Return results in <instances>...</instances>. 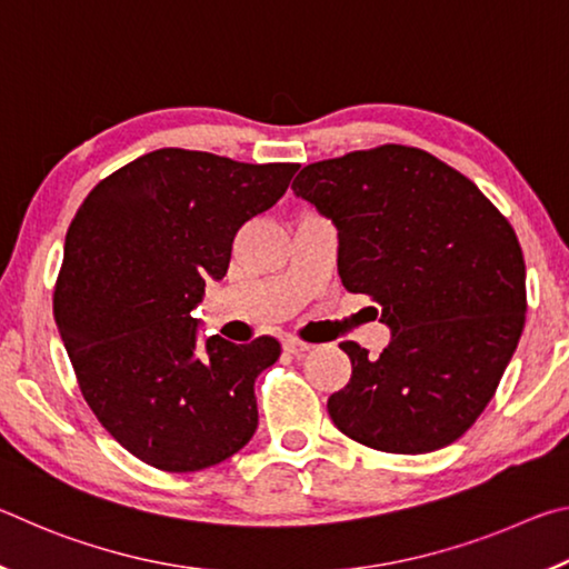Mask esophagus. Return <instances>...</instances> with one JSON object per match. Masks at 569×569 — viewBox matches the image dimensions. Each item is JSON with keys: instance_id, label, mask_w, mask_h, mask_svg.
Returning a JSON list of instances; mask_svg holds the SVG:
<instances>
[{"instance_id": "obj_1", "label": "esophagus", "mask_w": 569, "mask_h": 569, "mask_svg": "<svg viewBox=\"0 0 569 569\" xmlns=\"http://www.w3.org/2000/svg\"><path fill=\"white\" fill-rule=\"evenodd\" d=\"M308 349H311V346L303 343V341H298V339H286L283 341V351L291 353V356H298V353H303Z\"/></svg>"}]
</instances>
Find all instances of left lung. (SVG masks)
Returning <instances> with one entry per match:
<instances>
[{
  "label": "left lung",
  "mask_w": 569,
  "mask_h": 569,
  "mask_svg": "<svg viewBox=\"0 0 569 569\" xmlns=\"http://www.w3.org/2000/svg\"><path fill=\"white\" fill-rule=\"evenodd\" d=\"M298 198L339 228V276L381 306L377 359L341 349L351 379L329 417L363 447L427 455L457 441L495 397L525 329V258L475 182L419 148L381 146L306 166Z\"/></svg>",
  "instance_id": "left-lung-1"
}]
</instances>
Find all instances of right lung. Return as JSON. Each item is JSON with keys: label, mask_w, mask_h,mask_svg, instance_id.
<instances>
[{"label": "right lung", "mask_w": 569, "mask_h": 569, "mask_svg": "<svg viewBox=\"0 0 569 569\" xmlns=\"http://www.w3.org/2000/svg\"><path fill=\"white\" fill-rule=\"evenodd\" d=\"M298 168L162 148L100 180L72 218L57 329L88 407L146 465L200 471L256 435L253 387L281 343H203L192 308L226 276L238 230L278 203Z\"/></svg>", "instance_id": "right-lung-1"}]
</instances>
